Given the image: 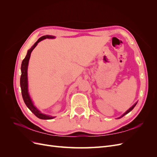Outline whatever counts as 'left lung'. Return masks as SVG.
<instances>
[{"instance_id": "obj_1", "label": "left lung", "mask_w": 157, "mask_h": 157, "mask_svg": "<svg viewBox=\"0 0 157 157\" xmlns=\"http://www.w3.org/2000/svg\"><path fill=\"white\" fill-rule=\"evenodd\" d=\"M136 104H137V103H135L134 105H133V106H132V107H130V108L129 109H128V111H126V112L125 113H124V114H123V115H122V116H121V117H119V118H121V117H124V116L125 115H126V114H128V113H129V112H130V111H131L132 110V109L134 108V107H135V106L136 105Z\"/></svg>"}]
</instances>
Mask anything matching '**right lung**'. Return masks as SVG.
<instances>
[{
	"mask_svg": "<svg viewBox=\"0 0 157 157\" xmlns=\"http://www.w3.org/2000/svg\"><path fill=\"white\" fill-rule=\"evenodd\" d=\"M54 36H50V35H46V36H41L40 39H39L34 44L31 48L27 51V54L25 56V58H24L22 61V63H21V78H20V86H21V94H22V97L23 99V101H24L25 105L27 107L29 108L30 110L35 114V115L37 117L39 118H40V119H44V120H48V119H52L54 117H52L48 115H44V114L41 113L38 109L33 105V103L31 101V99L30 98V96L29 95V93H28V86H27V66L28 63H29V60L31 56V54L32 51L33 50L37 44L39 43L40 41L42 40L45 39H53Z\"/></svg>",
	"mask_w": 157,
	"mask_h": 157,
	"instance_id": "add662e5",
	"label": "right lung"
}]
</instances>
